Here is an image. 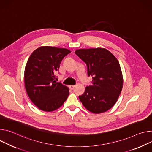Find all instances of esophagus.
<instances>
[{
    "mask_svg": "<svg viewBox=\"0 0 152 152\" xmlns=\"http://www.w3.org/2000/svg\"><path fill=\"white\" fill-rule=\"evenodd\" d=\"M75 87V85H71V86H69V88L71 89H74V88Z\"/></svg>",
    "mask_w": 152,
    "mask_h": 152,
    "instance_id": "34e87169",
    "label": "esophagus"
}]
</instances>
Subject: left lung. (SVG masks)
<instances>
[{
  "instance_id": "8db88e82",
  "label": "left lung",
  "mask_w": 152,
  "mask_h": 152,
  "mask_svg": "<svg viewBox=\"0 0 152 152\" xmlns=\"http://www.w3.org/2000/svg\"><path fill=\"white\" fill-rule=\"evenodd\" d=\"M88 67L92 85L86 88L79 99L86 109L100 113L111 109L121 92L123 79L120 63L104 48L81 49L75 51Z\"/></svg>"
}]
</instances>
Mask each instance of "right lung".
I'll use <instances>...</instances> for the list:
<instances>
[{"instance_id": "obj_1", "label": "right lung", "mask_w": 152, "mask_h": 152, "mask_svg": "<svg viewBox=\"0 0 152 152\" xmlns=\"http://www.w3.org/2000/svg\"><path fill=\"white\" fill-rule=\"evenodd\" d=\"M69 53L65 48L45 46L30 56L25 69V86L31 102L39 109L54 111L68 97L69 88L55 79L61 61Z\"/></svg>"}]
</instances>
